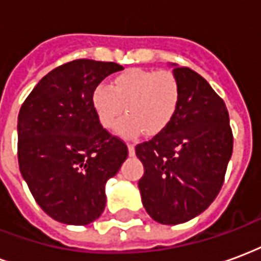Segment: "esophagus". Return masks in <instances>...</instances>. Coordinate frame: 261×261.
Returning <instances> with one entry per match:
<instances>
[{
	"mask_svg": "<svg viewBox=\"0 0 261 261\" xmlns=\"http://www.w3.org/2000/svg\"><path fill=\"white\" fill-rule=\"evenodd\" d=\"M127 148H128V155L134 156L136 155V148H134V145L133 144H127Z\"/></svg>",
	"mask_w": 261,
	"mask_h": 261,
	"instance_id": "34e87169",
	"label": "esophagus"
}]
</instances>
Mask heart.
Segmentation results:
<instances>
[{"label": "heart", "mask_w": 261, "mask_h": 261, "mask_svg": "<svg viewBox=\"0 0 261 261\" xmlns=\"http://www.w3.org/2000/svg\"><path fill=\"white\" fill-rule=\"evenodd\" d=\"M180 97L179 81L170 71L125 69L113 80L112 88L105 84L92 92V108L105 128L116 124V134L134 138L141 131L155 136L169 124Z\"/></svg>", "instance_id": "heart-1"}]
</instances>
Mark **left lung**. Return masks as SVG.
Masks as SVG:
<instances>
[{
    "label": "left lung",
    "mask_w": 261,
    "mask_h": 261,
    "mask_svg": "<svg viewBox=\"0 0 261 261\" xmlns=\"http://www.w3.org/2000/svg\"><path fill=\"white\" fill-rule=\"evenodd\" d=\"M180 97L169 124L138 144L144 165L138 181L144 208L159 224L196 218L218 196L232 155L233 137L224 100L193 69L169 64Z\"/></svg>",
    "instance_id": "1"
}]
</instances>
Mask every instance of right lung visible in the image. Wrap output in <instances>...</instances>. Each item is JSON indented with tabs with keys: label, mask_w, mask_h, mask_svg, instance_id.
<instances>
[{
	"label": "right lung",
	"mask_w": 261,
	"mask_h": 261,
	"mask_svg": "<svg viewBox=\"0 0 261 261\" xmlns=\"http://www.w3.org/2000/svg\"><path fill=\"white\" fill-rule=\"evenodd\" d=\"M116 63L75 60L50 71L18 116V161L32 196L51 218L88 225L102 215L105 186L128 156L92 108V92Z\"/></svg>",
	"instance_id": "obj_1"
}]
</instances>
